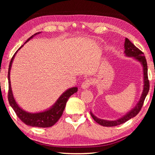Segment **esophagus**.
<instances>
[{
	"instance_id": "obj_1",
	"label": "esophagus",
	"mask_w": 155,
	"mask_h": 155,
	"mask_svg": "<svg viewBox=\"0 0 155 155\" xmlns=\"http://www.w3.org/2000/svg\"><path fill=\"white\" fill-rule=\"evenodd\" d=\"M93 84V81L92 79H90V78H88V79L85 80L83 84H82V88L83 89H87V88H88L91 86V84Z\"/></svg>"
}]
</instances>
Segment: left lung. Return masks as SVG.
I'll use <instances>...</instances> for the list:
<instances>
[{
	"mask_svg": "<svg viewBox=\"0 0 155 155\" xmlns=\"http://www.w3.org/2000/svg\"><path fill=\"white\" fill-rule=\"evenodd\" d=\"M124 53L128 57H134L137 60L141 62L143 67V74H144V88L143 94L141 95V97L140 98V101L139 103H137L136 107H134L133 109L131 110L130 112L124 115V117L119 118L117 120H105L103 119H100L97 117H96L91 112V115L93 117V119L97 122L98 124H99L103 127H114L117 126V125L121 124L124 123L125 122L128 121L130 118L134 117L136 115L138 114L140 110H141V108L143 107L144 101L149 91L150 88V83L149 80L148 78V67H147V62L145 57L144 56V53L141 51L140 49L138 48L137 47L134 45L127 38H125L124 42Z\"/></svg>",
	"mask_w": 155,
	"mask_h": 155,
	"instance_id": "8db88e82",
	"label": "left lung"
}]
</instances>
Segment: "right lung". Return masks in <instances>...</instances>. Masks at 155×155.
<instances>
[{"label": "right lung", "mask_w": 155, "mask_h": 155, "mask_svg": "<svg viewBox=\"0 0 155 155\" xmlns=\"http://www.w3.org/2000/svg\"><path fill=\"white\" fill-rule=\"evenodd\" d=\"M37 35V33L35 34L34 35ZM34 35L27 39L26 42L28 41L31 38L34 37ZM23 45L20 47L17 51H16L15 54L12 57L11 62L9 64L8 67V100L9 104L11 107L13 108V110L15 112L16 114L17 117L21 119L23 123L27 125H29L31 127H41V128H47L51 127L57 123L59 120V118L61 117L63 113V111L65 108L66 104L67 102L71 95L74 93H77L78 91L77 87H73L69 88L67 91H66L64 93L62 94L61 96L58 98L57 101L56 102L55 104L52 106L50 109H48L46 111L42 112V113H29L23 110L22 108L18 107L17 103L13 97V94L11 90V81H10V71L12 66V62L13 59L15 58V56L18 51L21 48Z\"/></svg>", "instance_id": "add662e5"}]
</instances>
